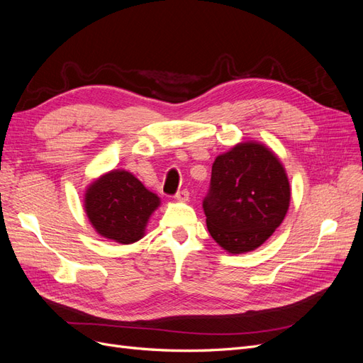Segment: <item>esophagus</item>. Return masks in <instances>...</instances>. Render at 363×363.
<instances>
[{
  "label": "esophagus",
  "instance_id": "1",
  "mask_svg": "<svg viewBox=\"0 0 363 363\" xmlns=\"http://www.w3.org/2000/svg\"><path fill=\"white\" fill-rule=\"evenodd\" d=\"M189 191L188 189H182L180 192H177V195H175V200L177 201H182V203H188L189 201Z\"/></svg>",
  "mask_w": 363,
  "mask_h": 363
}]
</instances>
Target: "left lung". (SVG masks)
I'll return each mask as SVG.
<instances>
[{
	"instance_id": "left-lung-1",
	"label": "left lung",
	"mask_w": 363,
	"mask_h": 363,
	"mask_svg": "<svg viewBox=\"0 0 363 363\" xmlns=\"http://www.w3.org/2000/svg\"><path fill=\"white\" fill-rule=\"evenodd\" d=\"M289 203L288 174L276 152L247 140L215 159L203 208L215 242L232 255H242L276 232Z\"/></svg>"
}]
</instances>
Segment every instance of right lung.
Instances as JSON below:
<instances>
[{"instance_id":"add662e5","label":"right lung","mask_w":363,"mask_h":363,"mask_svg":"<svg viewBox=\"0 0 363 363\" xmlns=\"http://www.w3.org/2000/svg\"><path fill=\"white\" fill-rule=\"evenodd\" d=\"M83 203L98 235L128 245L145 236L150 216L157 211L160 199L131 172L112 169L87 186Z\"/></svg>"}]
</instances>
